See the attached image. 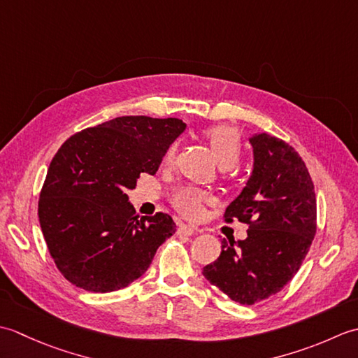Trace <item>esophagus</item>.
Returning <instances> with one entry per match:
<instances>
[{
    "mask_svg": "<svg viewBox=\"0 0 358 358\" xmlns=\"http://www.w3.org/2000/svg\"><path fill=\"white\" fill-rule=\"evenodd\" d=\"M196 232H199V227L191 226V224H181L178 227V234H181V235H194Z\"/></svg>",
    "mask_w": 358,
    "mask_h": 358,
    "instance_id": "obj_1",
    "label": "esophagus"
}]
</instances>
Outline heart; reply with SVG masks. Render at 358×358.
<instances>
[{"label": "heart", "mask_w": 358, "mask_h": 358, "mask_svg": "<svg viewBox=\"0 0 358 358\" xmlns=\"http://www.w3.org/2000/svg\"><path fill=\"white\" fill-rule=\"evenodd\" d=\"M204 136L209 141L212 154H214L222 169H232L238 163L241 157V138L237 129L229 124H217L206 129ZM175 155H177V143L167 148L164 154V164H172ZM208 200L209 196L206 194L191 187L180 189L172 196L173 206L186 217H199L203 203H206Z\"/></svg>", "instance_id": "1"}]
</instances>
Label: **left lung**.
<instances>
[{"label":"left lung","instance_id":"left-lung-1","mask_svg":"<svg viewBox=\"0 0 358 358\" xmlns=\"http://www.w3.org/2000/svg\"><path fill=\"white\" fill-rule=\"evenodd\" d=\"M249 143L252 173L224 212L226 222L249 224L248 237L223 238L222 254L203 268V275L240 305L280 292L300 269L317 231L314 183L301 157L268 134Z\"/></svg>","mask_w":358,"mask_h":358}]
</instances>
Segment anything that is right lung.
<instances>
[{
    "label": "right lung",
    "mask_w": 358,
    "mask_h": 358,
    "mask_svg": "<svg viewBox=\"0 0 358 358\" xmlns=\"http://www.w3.org/2000/svg\"><path fill=\"white\" fill-rule=\"evenodd\" d=\"M185 129L178 118L118 117L72 135L58 149L38 218L53 262L72 285L89 292L129 286L177 231L163 212L136 215L127 191L141 173H157Z\"/></svg>",
    "instance_id": "obj_1"
}]
</instances>
